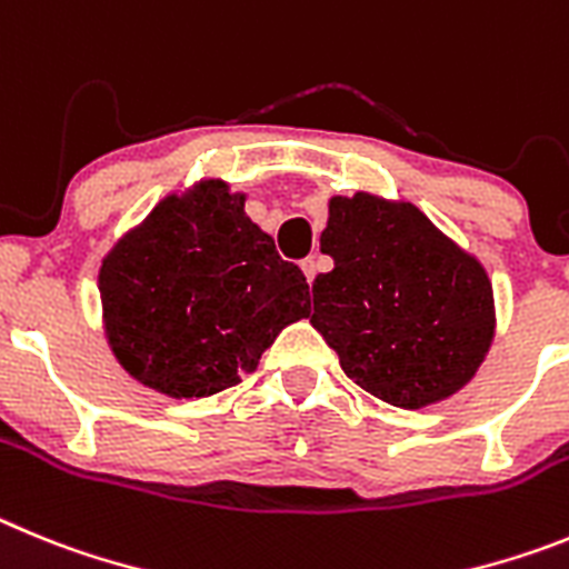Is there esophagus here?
I'll use <instances>...</instances> for the list:
<instances>
[{
    "label": "esophagus",
    "instance_id": "esophagus-1",
    "mask_svg": "<svg viewBox=\"0 0 569 569\" xmlns=\"http://www.w3.org/2000/svg\"><path fill=\"white\" fill-rule=\"evenodd\" d=\"M300 266H303L306 280H309V283H315V278H317V260L315 258H306Z\"/></svg>",
    "mask_w": 569,
    "mask_h": 569
}]
</instances>
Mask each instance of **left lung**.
Here are the masks:
<instances>
[{"mask_svg": "<svg viewBox=\"0 0 569 569\" xmlns=\"http://www.w3.org/2000/svg\"><path fill=\"white\" fill-rule=\"evenodd\" d=\"M311 326L342 371L397 408H425L473 380L496 335L485 266L413 203L371 192L329 201Z\"/></svg>", "mask_w": 569, "mask_h": 569, "instance_id": "obj_1", "label": "left lung"}]
</instances>
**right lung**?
I'll return each instance as SVG.
<instances>
[{
	"label": "right lung",
	"mask_w": 569,
	"mask_h": 569,
	"mask_svg": "<svg viewBox=\"0 0 569 569\" xmlns=\"http://www.w3.org/2000/svg\"><path fill=\"white\" fill-rule=\"evenodd\" d=\"M221 178L167 196L104 254L101 322L119 366L163 397L238 386L289 322L309 283Z\"/></svg>",
	"instance_id": "1"
}]
</instances>
